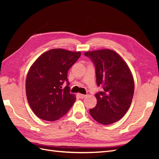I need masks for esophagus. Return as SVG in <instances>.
Here are the masks:
<instances>
[{"instance_id":"esophagus-1","label":"esophagus","mask_w":159,"mask_h":159,"mask_svg":"<svg viewBox=\"0 0 159 159\" xmlns=\"http://www.w3.org/2000/svg\"><path fill=\"white\" fill-rule=\"evenodd\" d=\"M78 96H79V98H81V99H83V98H84L85 97V95H84V94H81V93H78Z\"/></svg>"}]
</instances>
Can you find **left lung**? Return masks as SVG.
Segmentation results:
<instances>
[{
  "label": "left lung",
  "instance_id": "8db88e82",
  "mask_svg": "<svg viewBox=\"0 0 159 159\" xmlns=\"http://www.w3.org/2000/svg\"><path fill=\"white\" fill-rule=\"evenodd\" d=\"M84 55L94 64L96 82L103 88L95 93L97 105L89 109V113L101 124H112L125 115L131 104L134 84L131 70L111 50L90 51Z\"/></svg>",
  "mask_w": 159,
  "mask_h": 159
}]
</instances>
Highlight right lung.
I'll return each instance as SVG.
<instances>
[{
	"instance_id": "add662e5",
	"label": "right lung",
	"mask_w": 159,
	"mask_h": 159,
	"mask_svg": "<svg viewBox=\"0 0 159 159\" xmlns=\"http://www.w3.org/2000/svg\"><path fill=\"white\" fill-rule=\"evenodd\" d=\"M81 56L80 52L61 48L42 54L28 72L26 93L28 103L38 117L54 121L66 115L76 99L70 93L68 71ZM65 82L64 89L62 85Z\"/></svg>"
}]
</instances>
